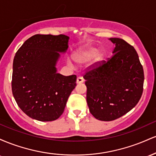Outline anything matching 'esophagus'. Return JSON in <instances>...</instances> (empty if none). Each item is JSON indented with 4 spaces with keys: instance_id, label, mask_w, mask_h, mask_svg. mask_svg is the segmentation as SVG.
<instances>
[{
    "instance_id": "esophagus-1",
    "label": "esophagus",
    "mask_w": 156,
    "mask_h": 156,
    "mask_svg": "<svg viewBox=\"0 0 156 156\" xmlns=\"http://www.w3.org/2000/svg\"><path fill=\"white\" fill-rule=\"evenodd\" d=\"M77 83L78 84H79V83H83L84 82V79L83 78H82V77H78V78H77Z\"/></svg>"
}]
</instances>
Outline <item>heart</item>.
Listing matches in <instances>:
<instances>
[{
    "instance_id": "b5f03b06",
    "label": "heart",
    "mask_w": 156,
    "mask_h": 156,
    "mask_svg": "<svg viewBox=\"0 0 156 156\" xmlns=\"http://www.w3.org/2000/svg\"><path fill=\"white\" fill-rule=\"evenodd\" d=\"M73 59L77 63L80 64H85L90 62V66L95 67L103 62L104 58V53L103 51H98L95 47L88 46L78 50L73 53ZM69 65L73 66V62L70 59L67 60Z\"/></svg>"
}]
</instances>
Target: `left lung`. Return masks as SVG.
<instances>
[{
	"label": "left lung",
	"mask_w": 156,
	"mask_h": 156,
	"mask_svg": "<svg viewBox=\"0 0 156 156\" xmlns=\"http://www.w3.org/2000/svg\"><path fill=\"white\" fill-rule=\"evenodd\" d=\"M111 58L84 75L89 112L96 119L112 121L136 106L143 92L144 70L136 51L119 38Z\"/></svg>",
	"instance_id": "8db88e82"
}]
</instances>
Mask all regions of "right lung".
<instances>
[{
	"instance_id": "right-lung-1",
	"label": "right lung",
	"mask_w": 156,
	"mask_h": 156,
	"mask_svg": "<svg viewBox=\"0 0 156 156\" xmlns=\"http://www.w3.org/2000/svg\"><path fill=\"white\" fill-rule=\"evenodd\" d=\"M69 37L64 34H36L16 53L12 89L18 106L34 119L49 122L63 114L76 86V76L57 73L60 53L67 51Z\"/></svg>"
}]
</instances>
